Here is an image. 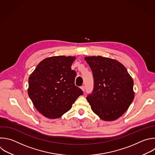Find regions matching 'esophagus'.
<instances>
[{"label":"esophagus","instance_id":"esophagus-1","mask_svg":"<svg viewBox=\"0 0 155 155\" xmlns=\"http://www.w3.org/2000/svg\"><path fill=\"white\" fill-rule=\"evenodd\" d=\"M81 89H82V91H83V92H84V89H85V87H84V86H81Z\"/></svg>","mask_w":155,"mask_h":155}]
</instances>
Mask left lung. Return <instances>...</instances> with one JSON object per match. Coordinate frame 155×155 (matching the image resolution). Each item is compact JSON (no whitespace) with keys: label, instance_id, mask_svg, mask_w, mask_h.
Returning a JSON list of instances; mask_svg holds the SVG:
<instances>
[{"label":"left lung","instance_id":"left-lung-1","mask_svg":"<svg viewBox=\"0 0 155 155\" xmlns=\"http://www.w3.org/2000/svg\"><path fill=\"white\" fill-rule=\"evenodd\" d=\"M94 88L86 98L91 109L101 119L115 120L128 110L134 97L133 80L125 66L109 58L87 57Z\"/></svg>","mask_w":155,"mask_h":155}]
</instances>
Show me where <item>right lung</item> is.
Wrapping results in <instances>:
<instances>
[{
  "label": "right lung",
  "instance_id": "obj_1",
  "mask_svg": "<svg viewBox=\"0 0 155 155\" xmlns=\"http://www.w3.org/2000/svg\"><path fill=\"white\" fill-rule=\"evenodd\" d=\"M74 57L57 56L41 61L28 78V94L36 109L49 119L60 117L83 94L75 85Z\"/></svg>",
  "mask_w": 155,
  "mask_h": 155
}]
</instances>
